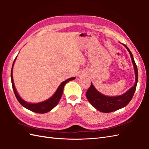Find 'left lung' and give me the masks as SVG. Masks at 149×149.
Listing matches in <instances>:
<instances>
[{"label": "left lung", "mask_w": 149, "mask_h": 149, "mask_svg": "<svg viewBox=\"0 0 149 149\" xmlns=\"http://www.w3.org/2000/svg\"><path fill=\"white\" fill-rule=\"evenodd\" d=\"M124 47L127 48L129 53L131 55V60L133 62L134 65V72H135V84L133 87H132L130 90L127 91L125 93L119 96L115 97H108L104 95L101 94L95 88L94 85L91 83L90 87L88 88L85 95L87 97L88 101L92 104V107L96 108L97 110L104 113H110L114 111L125 107L133 98L135 90L136 88V85L138 82V69L135 61L134 60L133 56L130 49L127 48L125 45H124Z\"/></svg>", "instance_id": "8db88e82"}]
</instances>
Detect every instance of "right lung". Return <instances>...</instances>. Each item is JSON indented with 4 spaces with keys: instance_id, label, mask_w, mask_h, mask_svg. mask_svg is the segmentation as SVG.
Returning <instances> with one entry per match:
<instances>
[{
    "instance_id": "right-lung-1",
    "label": "right lung",
    "mask_w": 149,
    "mask_h": 149,
    "mask_svg": "<svg viewBox=\"0 0 149 149\" xmlns=\"http://www.w3.org/2000/svg\"><path fill=\"white\" fill-rule=\"evenodd\" d=\"M16 57L15 58L14 62H13V65H14V62L16 60ZM11 84H12L13 91H14L15 96H16V99H17L18 102L23 106V107H24L25 108L28 109V110H31L32 111L36 112V113H47V112L52 110L53 108H54L55 107H56V106H57V104L58 103L59 101H60V100H61L62 93H63L64 87L65 85V84L69 81L74 80L75 79L74 77H72V78H70L68 79V80L64 81L60 85H59V87H58L57 90L55 92L54 95H53L52 97L48 99V100L43 101V102H39V103H37V104H31V103H28V102H25L24 100H23L19 96V95L18 94L17 92H16V90L15 87L14 82H13V67H12V69H11Z\"/></svg>"
}]
</instances>
